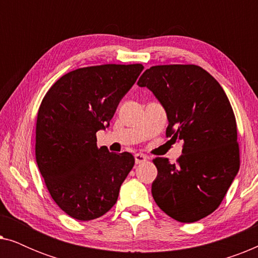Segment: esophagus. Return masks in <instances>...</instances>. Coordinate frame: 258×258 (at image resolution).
Masks as SVG:
<instances>
[{"instance_id":"obj_1","label":"esophagus","mask_w":258,"mask_h":258,"mask_svg":"<svg viewBox=\"0 0 258 258\" xmlns=\"http://www.w3.org/2000/svg\"><path fill=\"white\" fill-rule=\"evenodd\" d=\"M148 157L146 155L143 154H135V162L136 164H141V163H144V162H147Z\"/></svg>"}]
</instances>
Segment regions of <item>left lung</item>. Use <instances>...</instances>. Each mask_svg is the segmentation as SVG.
<instances>
[{"label":"left lung","instance_id":"1","mask_svg":"<svg viewBox=\"0 0 258 258\" xmlns=\"http://www.w3.org/2000/svg\"><path fill=\"white\" fill-rule=\"evenodd\" d=\"M137 84L153 91L163 105L167 137L184 142L176 164L165 157L154 160L155 202L182 223L202 220L220 207L239 169L230 102L220 83L195 64L154 66Z\"/></svg>","mask_w":258,"mask_h":258}]
</instances>
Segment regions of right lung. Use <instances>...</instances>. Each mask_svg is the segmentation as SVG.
<instances>
[{
  "instance_id": "obj_1",
  "label": "right lung",
  "mask_w": 258,
  "mask_h": 258,
  "mask_svg": "<svg viewBox=\"0 0 258 258\" xmlns=\"http://www.w3.org/2000/svg\"><path fill=\"white\" fill-rule=\"evenodd\" d=\"M142 64H102L73 70L52 84L37 112L35 155L55 203L79 221L101 217L115 206L135 164L130 153L97 148Z\"/></svg>"
}]
</instances>
